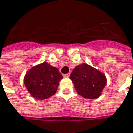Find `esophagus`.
<instances>
[{
    "mask_svg": "<svg viewBox=\"0 0 133 133\" xmlns=\"http://www.w3.org/2000/svg\"><path fill=\"white\" fill-rule=\"evenodd\" d=\"M70 73H68V74H65V75H64V76H65V77H66V78H68V77H69V76H70Z\"/></svg>",
    "mask_w": 133,
    "mask_h": 133,
    "instance_id": "esophagus-1",
    "label": "esophagus"
}]
</instances>
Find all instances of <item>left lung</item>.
I'll use <instances>...</instances> for the list:
<instances>
[{
  "label": "left lung",
  "mask_w": 133,
  "mask_h": 133,
  "mask_svg": "<svg viewBox=\"0 0 133 133\" xmlns=\"http://www.w3.org/2000/svg\"><path fill=\"white\" fill-rule=\"evenodd\" d=\"M70 78L78 95L87 99L99 97L107 82L104 74L87 63L76 67Z\"/></svg>",
  "instance_id": "8db88e82"
}]
</instances>
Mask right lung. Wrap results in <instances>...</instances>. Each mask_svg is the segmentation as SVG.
Here are the masks:
<instances>
[{
	"mask_svg": "<svg viewBox=\"0 0 133 133\" xmlns=\"http://www.w3.org/2000/svg\"><path fill=\"white\" fill-rule=\"evenodd\" d=\"M63 78L58 68L43 63L28 71L24 83L32 97L44 100L55 95Z\"/></svg>",
	"mask_w": 133,
	"mask_h": 133,
	"instance_id": "1",
	"label": "right lung"
}]
</instances>
